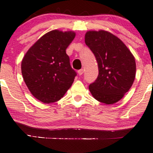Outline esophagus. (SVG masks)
<instances>
[{"label": "esophagus", "instance_id": "obj_1", "mask_svg": "<svg viewBox=\"0 0 153 153\" xmlns=\"http://www.w3.org/2000/svg\"><path fill=\"white\" fill-rule=\"evenodd\" d=\"M83 73H84V70H83V69H80V70H79L78 71V73L79 75H82L83 74Z\"/></svg>", "mask_w": 153, "mask_h": 153}]
</instances>
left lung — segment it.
<instances>
[{"mask_svg":"<svg viewBox=\"0 0 153 153\" xmlns=\"http://www.w3.org/2000/svg\"><path fill=\"white\" fill-rule=\"evenodd\" d=\"M85 42L99 68V75L89 90L97 101L114 104L132 86L136 77L135 58L121 39L107 31H89Z\"/></svg>","mask_w":153,"mask_h":153,"instance_id":"8db88e82","label":"left lung"}]
</instances>
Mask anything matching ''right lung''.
Here are the masks:
<instances>
[{
	"label": "right lung",
	"instance_id": "right-lung-1",
	"mask_svg": "<svg viewBox=\"0 0 153 153\" xmlns=\"http://www.w3.org/2000/svg\"><path fill=\"white\" fill-rule=\"evenodd\" d=\"M74 32L52 30L42 36L25 55L21 64L25 84L34 97L44 103L61 100L72 85L77 73L65 49Z\"/></svg>",
	"mask_w": 153,
	"mask_h": 153
}]
</instances>
